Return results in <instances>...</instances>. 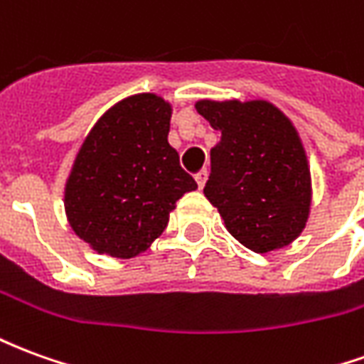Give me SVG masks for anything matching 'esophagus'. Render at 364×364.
<instances>
[{
    "label": "esophagus",
    "mask_w": 364,
    "mask_h": 364,
    "mask_svg": "<svg viewBox=\"0 0 364 364\" xmlns=\"http://www.w3.org/2000/svg\"><path fill=\"white\" fill-rule=\"evenodd\" d=\"M206 177H208V173H206V169H203V171H198V173L195 175V179H197V185H198V189H203V187H205Z\"/></svg>",
    "instance_id": "obj_1"
}]
</instances>
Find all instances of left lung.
Masks as SVG:
<instances>
[{
  "label": "left lung",
  "mask_w": 364,
  "mask_h": 364,
  "mask_svg": "<svg viewBox=\"0 0 364 364\" xmlns=\"http://www.w3.org/2000/svg\"><path fill=\"white\" fill-rule=\"evenodd\" d=\"M195 109L222 134L205 197L226 230L255 253L292 244L312 206L310 166L292 120L265 99H200Z\"/></svg>",
  "instance_id": "obj_1"
}]
</instances>
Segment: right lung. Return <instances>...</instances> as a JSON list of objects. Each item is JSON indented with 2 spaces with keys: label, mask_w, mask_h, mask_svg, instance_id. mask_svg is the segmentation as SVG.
<instances>
[{
  "label": "right lung",
  "mask_w": 364,
  "mask_h": 364,
  "mask_svg": "<svg viewBox=\"0 0 364 364\" xmlns=\"http://www.w3.org/2000/svg\"><path fill=\"white\" fill-rule=\"evenodd\" d=\"M173 107L156 93L124 97L99 117L75 154L64 210L75 236L117 259L144 253L177 200L197 189L167 142Z\"/></svg>",
  "instance_id": "add662e5"
}]
</instances>
